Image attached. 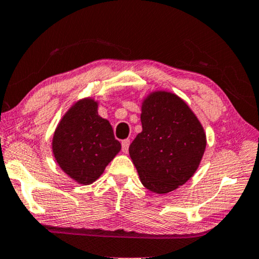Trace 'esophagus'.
<instances>
[{
  "instance_id": "1",
  "label": "esophagus",
  "mask_w": 259,
  "mask_h": 259,
  "mask_svg": "<svg viewBox=\"0 0 259 259\" xmlns=\"http://www.w3.org/2000/svg\"><path fill=\"white\" fill-rule=\"evenodd\" d=\"M130 144H131V140L130 139H125L121 142V146H122V152L123 153H127L128 152V147H130Z\"/></svg>"
}]
</instances>
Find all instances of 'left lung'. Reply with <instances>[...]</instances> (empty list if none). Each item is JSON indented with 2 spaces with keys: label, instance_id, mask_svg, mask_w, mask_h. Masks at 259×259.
<instances>
[{
  "label": "left lung",
  "instance_id": "obj_1",
  "mask_svg": "<svg viewBox=\"0 0 259 259\" xmlns=\"http://www.w3.org/2000/svg\"><path fill=\"white\" fill-rule=\"evenodd\" d=\"M143 131L130 157L143 186L166 194L194 176L206 150V133L190 107L176 94L156 90L142 102Z\"/></svg>",
  "mask_w": 259,
  "mask_h": 259
}]
</instances>
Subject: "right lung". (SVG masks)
<instances>
[{"label": "right lung", "mask_w": 259, "mask_h": 259, "mask_svg": "<svg viewBox=\"0 0 259 259\" xmlns=\"http://www.w3.org/2000/svg\"><path fill=\"white\" fill-rule=\"evenodd\" d=\"M99 102L84 97L68 109L56 127L52 152L60 169L78 184L99 180L121 150L107 119L97 112Z\"/></svg>", "instance_id": "1"}]
</instances>
